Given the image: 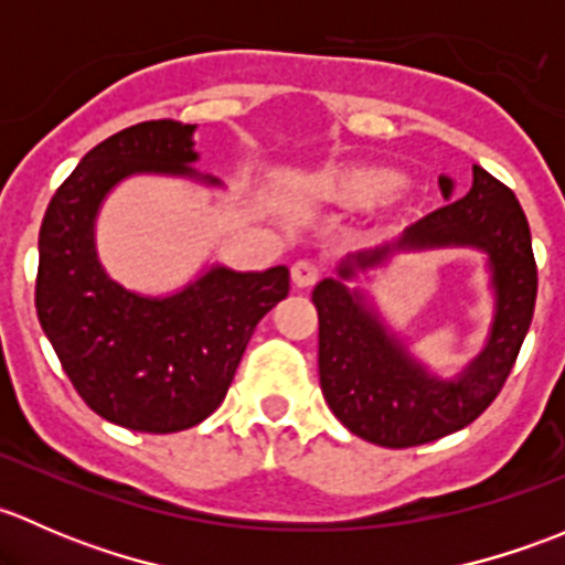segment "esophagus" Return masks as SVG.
<instances>
[{
  "label": "esophagus",
  "mask_w": 565,
  "mask_h": 565,
  "mask_svg": "<svg viewBox=\"0 0 565 565\" xmlns=\"http://www.w3.org/2000/svg\"><path fill=\"white\" fill-rule=\"evenodd\" d=\"M319 281V265L317 262H311V259H298L292 265V284L295 287H300V289H306V287H311V284H317Z\"/></svg>",
  "instance_id": "1"
}]
</instances>
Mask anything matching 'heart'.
I'll return each mask as SVG.
<instances>
[{
	"instance_id": "obj_1",
	"label": "heart",
	"mask_w": 565,
	"mask_h": 565,
	"mask_svg": "<svg viewBox=\"0 0 565 565\" xmlns=\"http://www.w3.org/2000/svg\"><path fill=\"white\" fill-rule=\"evenodd\" d=\"M398 185H402V177L391 169L358 167L330 177V188L335 196L350 204H374L380 199H388L398 191Z\"/></svg>"
}]
</instances>
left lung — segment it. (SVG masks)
<instances>
[{
  "instance_id": "left-lung-1",
  "label": "left lung",
  "mask_w": 565,
  "mask_h": 565,
  "mask_svg": "<svg viewBox=\"0 0 565 565\" xmlns=\"http://www.w3.org/2000/svg\"><path fill=\"white\" fill-rule=\"evenodd\" d=\"M440 188L454 199L451 177H440ZM429 247L488 254L493 328L457 379L431 375L384 324L365 290L349 287L398 249ZM335 273L311 292L319 315V385L352 435L383 448L424 446L465 429L494 402L520 355L539 289L530 226L511 188L472 167L467 196L409 224L396 241L350 254Z\"/></svg>"
}]
</instances>
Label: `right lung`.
<instances>
[{
    "instance_id": "add662e5",
    "label": "right lung",
    "mask_w": 565,
    "mask_h": 565,
    "mask_svg": "<svg viewBox=\"0 0 565 565\" xmlns=\"http://www.w3.org/2000/svg\"><path fill=\"white\" fill-rule=\"evenodd\" d=\"M196 125L150 119L108 136L56 188L40 226L38 319L78 396L130 431L191 429L230 391L259 319L289 295L284 265L241 273L213 265L180 292L150 298L104 270L95 221L134 174L221 185L191 163Z\"/></svg>"
}]
</instances>
